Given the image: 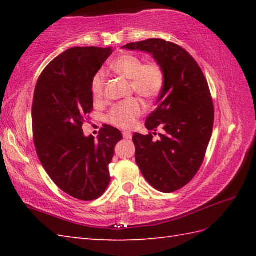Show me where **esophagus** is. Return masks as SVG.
<instances>
[{
  "label": "esophagus",
  "mask_w": 256,
  "mask_h": 256,
  "mask_svg": "<svg viewBox=\"0 0 256 256\" xmlns=\"http://www.w3.org/2000/svg\"><path fill=\"white\" fill-rule=\"evenodd\" d=\"M123 138L125 140H131L132 138V134L128 133V132H123Z\"/></svg>",
  "instance_id": "obj_1"
}]
</instances>
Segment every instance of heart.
Masks as SVG:
<instances>
[{
    "mask_svg": "<svg viewBox=\"0 0 256 256\" xmlns=\"http://www.w3.org/2000/svg\"><path fill=\"white\" fill-rule=\"evenodd\" d=\"M114 72L130 79V91L153 100L160 94L164 86V72L160 64L148 62H143L142 59L132 54H125L118 57L111 64ZM106 74L99 72L92 78L91 90L96 100L101 99L104 94ZM143 113V106L138 99H128L118 103L112 108L108 116V121L118 128H131L136 120Z\"/></svg>",
    "mask_w": 256,
    "mask_h": 256,
    "instance_id": "b5f03b06",
    "label": "heart"
}]
</instances>
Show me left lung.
<instances>
[{
    "mask_svg": "<svg viewBox=\"0 0 256 256\" xmlns=\"http://www.w3.org/2000/svg\"><path fill=\"white\" fill-rule=\"evenodd\" d=\"M124 48L150 52L164 72L157 108L146 118L153 134L134 133L135 160L150 186L174 192L192 180L202 164L211 138L214 108L208 82L197 62L170 42L150 38Z\"/></svg>",
    "mask_w": 256,
    "mask_h": 256,
    "instance_id": "1",
    "label": "left lung"
}]
</instances>
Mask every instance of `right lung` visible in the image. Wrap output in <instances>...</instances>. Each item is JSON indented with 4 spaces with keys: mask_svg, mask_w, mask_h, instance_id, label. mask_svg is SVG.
Returning <instances> with one entry per match:
<instances>
[{
    "mask_svg": "<svg viewBox=\"0 0 256 256\" xmlns=\"http://www.w3.org/2000/svg\"><path fill=\"white\" fill-rule=\"evenodd\" d=\"M111 48L74 47L47 64L37 80L32 108L36 153L52 180L72 197L91 201L106 192L118 128L104 124L98 140L82 124L94 110L92 78Z\"/></svg>",
    "mask_w": 256,
    "mask_h": 256,
    "instance_id": "right-lung-1",
    "label": "right lung"
}]
</instances>
